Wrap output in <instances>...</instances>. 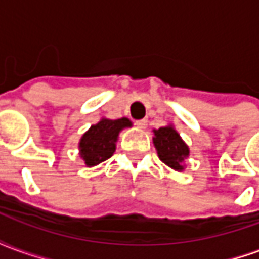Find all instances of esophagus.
Returning a JSON list of instances; mask_svg holds the SVG:
<instances>
[{
    "label": "esophagus",
    "instance_id": "34e87169",
    "mask_svg": "<svg viewBox=\"0 0 259 259\" xmlns=\"http://www.w3.org/2000/svg\"><path fill=\"white\" fill-rule=\"evenodd\" d=\"M136 124H137V127H140V129H146L147 119H140V120H136Z\"/></svg>",
    "mask_w": 259,
    "mask_h": 259
}]
</instances>
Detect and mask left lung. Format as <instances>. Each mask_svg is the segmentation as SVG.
Here are the masks:
<instances>
[{"mask_svg": "<svg viewBox=\"0 0 259 259\" xmlns=\"http://www.w3.org/2000/svg\"><path fill=\"white\" fill-rule=\"evenodd\" d=\"M154 146L157 148L158 157L169 168L175 170L183 169V161L189 155V147L180 139L179 133L174 127H159L154 130Z\"/></svg>", "mask_w": 259, "mask_h": 259, "instance_id": "8db88e82", "label": "left lung"}]
</instances>
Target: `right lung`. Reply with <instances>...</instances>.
<instances>
[{
	"label": "right lung",
	"instance_id": "right-lung-1",
	"mask_svg": "<svg viewBox=\"0 0 259 259\" xmlns=\"http://www.w3.org/2000/svg\"><path fill=\"white\" fill-rule=\"evenodd\" d=\"M127 126H132V123L126 118L116 120L102 119L97 124H93L83 135L79 144L80 157L85 165L94 166L112 157L119 132Z\"/></svg>",
	"mask_w": 259,
	"mask_h": 259
}]
</instances>
